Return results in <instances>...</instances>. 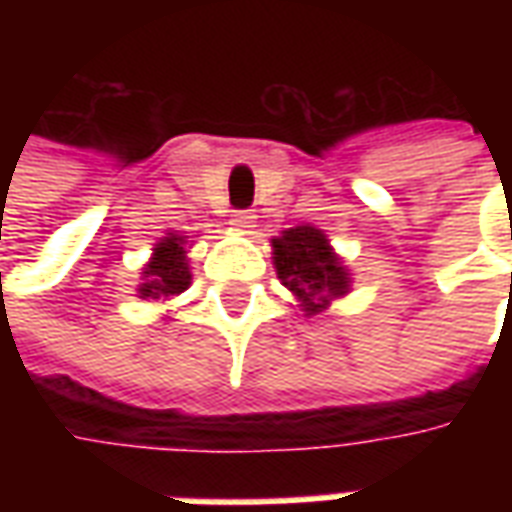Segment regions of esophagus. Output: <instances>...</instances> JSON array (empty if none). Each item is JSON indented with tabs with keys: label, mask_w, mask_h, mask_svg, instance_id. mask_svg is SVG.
<instances>
[{
	"label": "esophagus",
	"mask_w": 512,
	"mask_h": 512,
	"mask_svg": "<svg viewBox=\"0 0 512 512\" xmlns=\"http://www.w3.org/2000/svg\"><path fill=\"white\" fill-rule=\"evenodd\" d=\"M255 213L252 211H235L233 216H230V224H233V230H252L255 227Z\"/></svg>",
	"instance_id": "esophagus-1"
}]
</instances>
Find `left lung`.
Segmentation results:
<instances>
[{
    "label": "left lung",
    "instance_id": "1",
    "mask_svg": "<svg viewBox=\"0 0 512 512\" xmlns=\"http://www.w3.org/2000/svg\"><path fill=\"white\" fill-rule=\"evenodd\" d=\"M271 246L277 277L299 299V307L307 315L323 312L334 299L351 290L348 268L334 255L329 238L318 227H290L277 238H271Z\"/></svg>",
    "mask_w": 512,
    "mask_h": 512
}]
</instances>
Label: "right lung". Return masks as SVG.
I'll return each instance as SVG.
<instances>
[{"instance_id": "add662e5", "label": "right lung", "mask_w": 512, "mask_h": 512, "mask_svg": "<svg viewBox=\"0 0 512 512\" xmlns=\"http://www.w3.org/2000/svg\"><path fill=\"white\" fill-rule=\"evenodd\" d=\"M145 282L139 285V299L167 301L191 285L189 260H186V235L169 233L153 249L150 263L142 271Z\"/></svg>"}]
</instances>
